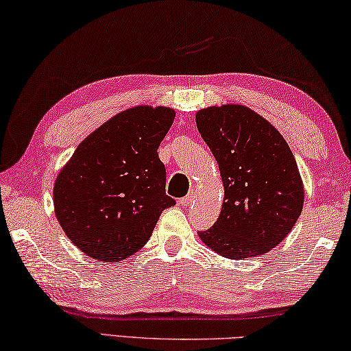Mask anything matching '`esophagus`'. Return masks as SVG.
<instances>
[{
    "mask_svg": "<svg viewBox=\"0 0 351 351\" xmlns=\"http://www.w3.org/2000/svg\"><path fill=\"white\" fill-rule=\"evenodd\" d=\"M194 199H196V194L189 193V194H186L185 197L180 199V204H182V205H189V204L194 202Z\"/></svg>",
    "mask_w": 351,
    "mask_h": 351,
    "instance_id": "34e87169",
    "label": "esophagus"
}]
</instances>
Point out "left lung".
I'll list each match as a JSON object with an SVG mask.
<instances>
[{"label": "left lung", "mask_w": 351, "mask_h": 351, "mask_svg": "<svg viewBox=\"0 0 351 351\" xmlns=\"http://www.w3.org/2000/svg\"><path fill=\"white\" fill-rule=\"evenodd\" d=\"M196 124L223 183L221 215L199 238L230 260L267 254L288 237L305 199L288 143L271 123L238 104L202 108Z\"/></svg>", "instance_id": "8db88e82"}]
</instances>
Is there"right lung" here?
<instances>
[{
  "instance_id": "obj_1",
  "label": "right lung",
  "mask_w": 351,
  "mask_h": 351,
  "mask_svg": "<svg viewBox=\"0 0 351 351\" xmlns=\"http://www.w3.org/2000/svg\"><path fill=\"white\" fill-rule=\"evenodd\" d=\"M169 107L138 106L118 113L80 143L54 183V211L85 255L118 263L147 243L166 196L157 149L174 121Z\"/></svg>"
}]
</instances>
